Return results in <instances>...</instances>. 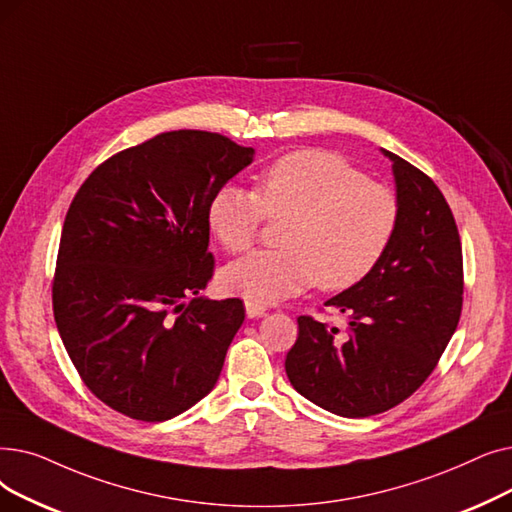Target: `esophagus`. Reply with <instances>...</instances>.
Listing matches in <instances>:
<instances>
[{"instance_id": "esophagus-1", "label": "esophagus", "mask_w": 512, "mask_h": 512, "mask_svg": "<svg viewBox=\"0 0 512 512\" xmlns=\"http://www.w3.org/2000/svg\"><path fill=\"white\" fill-rule=\"evenodd\" d=\"M264 312H266V306L246 300V314H248V319H258V316H262Z\"/></svg>"}]
</instances>
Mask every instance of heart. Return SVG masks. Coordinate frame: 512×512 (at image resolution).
<instances>
[{
	"label": "heart",
	"instance_id": "1",
	"mask_svg": "<svg viewBox=\"0 0 512 512\" xmlns=\"http://www.w3.org/2000/svg\"><path fill=\"white\" fill-rule=\"evenodd\" d=\"M264 214L289 218L281 250L235 260L223 273V287L250 302L273 304L314 283L339 291L367 277L398 229L400 202L344 158L302 150L266 166L256 193L239 185L218 189L208 225L223 248L246 252Z\"/></svg>",
	"mask_w": 512,
	"mask_h": 512
}]
</instances>
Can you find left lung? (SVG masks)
Segmentation results:
<instances>
[{"label":"left lung","mask_w":512,"mask_h":512,"mask_svg":"<svg viewBox=\"0 0 512 512\" xmlns=\"http://www.w3.org/2000/svg\"><path fill=\"white\" fill-rule=\"evenodd\" d=\"M392 160L398 229L375 269L325 306L346 312V331L300 316L285 373L304 398L362 419L398 406L425 383L462 310V248L437 185L404 158Z\"/></svg>","instance_id":"1"}]
</instances>
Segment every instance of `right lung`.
I'll list each match as a JSON object with an SVG mask.
<instances>
[{
    "instance_id": "obj_1",
    "label": "right lung",
    "mask_w": 512,
    "mask_h": 512,
    "mask_svg": "<svg viewBox=\"0 0 512 512\" xmlns=\"http://www.w3.org/2000/svg\"><path fill=\"white\" fill-rule=\"evenodd\" d=\"M252 158L225 135L168 131L102 162L72 200L54 319L83 383L120 415L168 421L216 385L246 308L198 296L214 273L208 206Z\"/></svg>"
}]
</instances>
